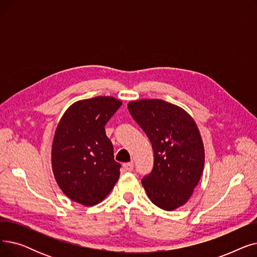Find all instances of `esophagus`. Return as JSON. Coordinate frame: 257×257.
Listing matches in <instances>:
<instances>
[{
  "label": "esophagus",
  "instance_id": "34e87169",
  "mask_svg": "<svg viewBox=\"0 0 257 257\" xmlns=\"http://www.w3.org/2000/svg\"><path fill=\"white\" fill-rule=\"evenodd\" d=\"M123 168L126 172H131L133 170V163H126L123 165Z\"/></svg>",
  "mask_w": 257,
  "mask_h": 257
}]
</instances>
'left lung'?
Wrapping results in <instances>:
<instances>
[{
  "label": "left lung",
  "instance_id": "1",
  "mask_svg": "<svg viewBox=\"0 0 257 257\" xmlns=\"http://www.w3.org/2000/svg\"><path fill=\"white\" fill-rule=\"evenodd\" d=\"M128 110L154 151L153 170L142 179L148 197L168 211L184 205L200 181L205 160L196 121L181 107L158 99L129 102Z\"/></svg>",
  "mask_w": 257,
  "mask_h": 257
}]
</instances>
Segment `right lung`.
<instances>
[{
  "label": "right lung",
  "mask_w": 257,
  "mask_h": 257,
  "mask_svg": "<svg viewBox=\"0 0 257 257\" xmlns=\"http://www.w3.org/2000/svg\"><path fill=\"white\" fill-rule=\"evenodd\" d=\"M121 102L96 97L72 104L63 113L52 144V170L63 194L84 206L102 202L119 177L120 165L105 125Z\"/></svg>",
  "instance_id": "add662e5"
}]
</instances>
